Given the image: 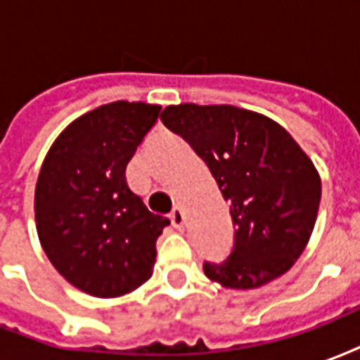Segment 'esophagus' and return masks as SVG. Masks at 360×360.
<instances>
[{
  "mask_svg": "<svg viewBox=\"0 0 360 360\" xmlns=\"http://www.w3.org/2000/svg\"><path fill=\"white\" fill-rule=\"evenodd\" d=\"M169 219H172L173 227L183 229V226H185V212L181 210V208H173V212L169 214Z\"/></svg>",
  "mask_w": 360,
  "mask_h": 360,
  "instance_id": "esophagus-1",
  "label": "esophagus"
}]
</instances>
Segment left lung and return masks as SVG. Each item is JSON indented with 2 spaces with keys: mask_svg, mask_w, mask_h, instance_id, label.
Returning a JSON list of instances; mask_svg holds the SVG:
<instances>
[{
  "mask_svg": "<svg viewBox=\"0 0 360 360\" xmlns=\"http://www.w3.org/2000/svg\"><path fill=\"white\" fill-rule=\"evenodd\" d=\"M162 121L202 158L229 202L233 250L204 262L206 278L257 289L283 276L316 224L322 183L312 160L276 121L235 105H167Z\"/></svg>",
  "mask_w": 360,
  "mask_h": 360,
  "instance_id": "1",
  "label": "left lung"
}]
</instances>
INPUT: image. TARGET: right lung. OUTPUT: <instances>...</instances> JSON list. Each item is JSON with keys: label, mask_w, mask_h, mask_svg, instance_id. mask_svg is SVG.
<instances>
[{"label": "right lung", "mask_w": 360, "mask_h": 360, "mask_svg": "<svg viewBox=\"0 0 360 360\" xmlns=\"http://www.w3.org/2000/svg\"><path fill=\"white\" fill-rule=\"evenodd\" d=\"M160 105L105 103L75 119L51 144L36 181V231L53 268L92 297H121L152 276L169 219L129 188L127 164Z\"/></svg>", "instance_id": "1"}]
</instances>
